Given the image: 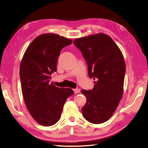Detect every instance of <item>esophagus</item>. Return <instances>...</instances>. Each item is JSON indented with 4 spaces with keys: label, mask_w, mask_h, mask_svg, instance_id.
<instances>
[{
    "label": "esophagus",
    "mask_w": 148,
    "mask_h": 148,
    "mask_svg": "<svg viewBox=\"0 0 148 148\" xmlns=\"http://www.w3.org/2000/svg\"><path fill=\"white\" fill-rule=\"evenodd\" d=\"M74 93L75 94H78L80 92V89L79 88H75L74 89Z\"/></svg>",
    "instance_id": "obj_1"
}]
</instances>
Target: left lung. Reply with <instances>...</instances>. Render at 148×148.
<instances>
[{
	"instance_id": "left-lung-1",
	"label": "left lung",
	"mask_w": 148,
	"mask_h": 148,
	"mask_svg": "<svg viewBox=\"0 0 148 148\" xmlns=\"http://www.w3.org/2000/svg\"><path fill=\"white\" fill-rule=\"evenodd\" d=\"M88 64L94 88L81 92L86 97L82 108L84 118L93 124L107 121L123 97L126 65L121 50L109 36L99 33L74 40Z\"/></svg>"
}]
</instances>
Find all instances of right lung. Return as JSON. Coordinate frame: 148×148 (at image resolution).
Wrapping results in <instances>:
<instances>
[{
	"instance_id": "right-lung-1",
	"label": "right lung",
	"mask_w": 148,
	"mask_h": 148,
	"mask_svg": "<svg viewBox=\"0 0 148 148\" xmlns=\"http://www.w3.org/2000/svg\"><path fill=\"white\" fill-rule=\"evenodd\" d=\"M73 40L54 34L37 37L29 45L22 59L20 79L22 95L29 112L44 126L60 119L67 99L73 95L70 88H59L50 83L57 71V62L62 48Z\"/></svg>"
}]
</instances>
